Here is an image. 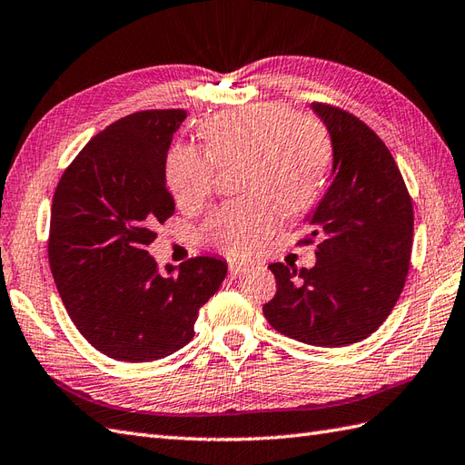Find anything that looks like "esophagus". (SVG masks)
<instances>
[{
	"mask_svg": "<svg viewBox=\"0 0 465 465\" xmlns=\"http://www.w3.org/2000/svg\"><path fill=\"white\" fill-rule=\"evenodd\" d=\"M228 269H230V275H232V277H237V275H242V273L247 272V265L237 263V262H230Z\"/></svg>",
	"mask_w": 465,
	"mask_h": 465,
	"instance_id": "1",
	"label": "esophagus"
}]
</instances>
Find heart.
Returning <instances> with one entry per match:
<instances>
[{
	"label": "heart",
	"mask_w": 465,
	"mask_h": 465,
	"mask_svg": "<svg viewBox=\"0 0 465 465\" xmlns=\"http://www.w3.org/2000/svg\"><path fill=\"white\" fill-rule=\"evenodd\" d=\"M203 150L180 144L168 153L166 182L183 210L202 206L213 192L215 168L237 164L245 196L223 203L202 223V240L232 257L253 253L273 233L279 208L307 212L325 188L332 144L317 116L283 103L225 111L202 124Z\"/></svg>",
	"instance_id": "b5f03b06"
}]
</instances>
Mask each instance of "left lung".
<instances>
[{
    "mask_svg": "<svg viewBox=\"0 0 465 465\" xmlns=\"http://www.w3.org/2000/svg\"><path fill=\"white\" fill-rule=\"evenodd\" d=\"M332 140V178L307 215L312 269L272 263L275 297L263 315L275 331L317 347H347L379 329L401 297L414 235L412 198L391 150L359 116L312 103Z\"/></svg>",
    "mask_w": 465,
    "mask_h": 465,
    "instance_id": "1",
    "label": "left lung"
}]
</instances>
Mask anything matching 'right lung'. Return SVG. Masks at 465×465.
<instances>
[{"instance_id": "obj_1", "label": "right lung", "mask_w": 465, "mask_h": 465, "mask_svg": "<svg viewBox=\"0 0 465 465\" xmlns=\"http://www.w3.org/2000/svg\"><path fill=\"white\" fill-rule=\"evenodd\" d=\"M186 111H138L106 126L64 168L51 206L49 265L74 327L96 351L148 362L193 339L228 265L190 257L160 273L146 245L174 213L166 154Z\"/></svg>"}]
</instances>
